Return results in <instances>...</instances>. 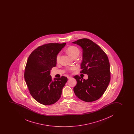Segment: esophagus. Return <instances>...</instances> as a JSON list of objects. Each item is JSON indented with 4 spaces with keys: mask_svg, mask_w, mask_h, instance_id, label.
I'll list each match as a JSON object with an SVG mask.
<instances>
[{
    "mask_svg": "<svg viewBox=\"0 0 134 134\" xmlns=\"http://www.w3.org/2000/svg\"><path fill=\"white\" fill-rule=\"evenodd\" d=\"M67 78H68V79H71V78H72V77H71V76H68Z\"/></svg>",
    "mask_w": 134,
    "mask_h": 134,
    "instance_id": "1",
    "label": "esophagus"
}]
</instances>
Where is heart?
I'll list each match as a JSON object with an SVG mask.
<instances>
[{
  "label": "heart",
  "instance_id": "heart-1",
  "mask_svg": "<svg viewBox=\"0 0 134 134\" xmlns=\"http://www.w3.org/2000/svg\"><path fill=\"white\" fill-rule=\"evenodd\" d=\"M66 52L68 53L70 55V56L72 57V58H76L79 56L80 53V51L79 49L77 47L74 46H70V47H68L66 49ZM60 54L58 53L56 56V61L57 63H58L60 62ZM76 68L75 67H72L70 68V71L74 70H75Z\"/></svg>",
  "mask_w": 134,
  "mask_h": 134
}]
</instances>
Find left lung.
I'll return each instance as SVG.
<instances>
[{"label": "left lung", "mask_w": 134, "mask_h": 134, "mask_svg": "<svg viewBox=\"0 0 134 134\" xmlns=\"http://www.w3.org/2000/svg\"><path fill=\"white\" fill-rule=\"evenodd\" d=\"M83 49L81 74H87L85 80L74 76L77 84L74 87L76 96L83 101L93 102L105 93L111 80L110 65L108 57L101 47L88 39H80L73 42Z\"/></svg>", "instance_id": "left-lung-1"}]
</instances>
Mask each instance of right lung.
I'll return each instance as SVG.
<instances>
[{
    "instance_id": "right-lung-1",
    "label": "right lung",
    "mask_w": 134,
    "mask_h": 134,
    "mask_svg": "<svg viewBox=\"0 0 134 134\" xmlns=\"http://www.w3.org/2000/svg\"><path fill=\"white\" fill-rule=\"evenodd\" d=\"M65 43H48L33 51L27 59L24 78L29 93L37 102L52 105L61 97L62 89L68 79L62 76L52 81L50 70L56 66V56Z\"/></svg>"
}]
</instances>
